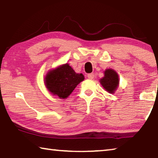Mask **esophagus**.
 Returning a JSON list of instances; mask_svg holds the SVG:
<instances>
[{
    "label": "esophagus",
    "instance_id": "esophagus-1",
    "mask_svg": "<svg viewBox=\"0 0 158 158\" xmlns=\"http://www.w3.org/2000/svg\"><path fill=\"white\" fill-rule=\"evenodd\" d=\"M94 74H93V73H90V74H88V78H89V79H94Z\"/></svg>",
    "mask_w": 158,
    "mask_h": 158
}]
</instances>
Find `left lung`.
<instances>
[{"instance_id":"obj_1","label":"left lung","mask_w":158,"mask_h":158,"mask_svg":"<svg viewBox=\"0 0 158 158\" xmlns=\"http://www.w3.org/2000/svg\"><path fill=\"white\" fill-rule=\"evenodd\" d=\"M104 77L100 79V84L109 93L113 94L118 88V74L113 69H106L104 72Z\"/></svg>"}]
</instances>
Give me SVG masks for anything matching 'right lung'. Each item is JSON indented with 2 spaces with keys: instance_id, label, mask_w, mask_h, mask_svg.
<instances>
[{
  "instance_id": "obj_1",
  "label": "right lung",
  "mask_w": 158,
  "mask_h": 158,
  "mask_svg": "<svg viewBox=\"0 0 158 158\" xmlns=\"http://www.w3.org/2000/svg\"><path fill=\"white\" fill-rule=\"evenodd\" d=\"M44 80L49 92L60 99H66L77 85L84 81V76L76 73L68 63H65L48 71Z\"/></svg>"
}]
</instances>
